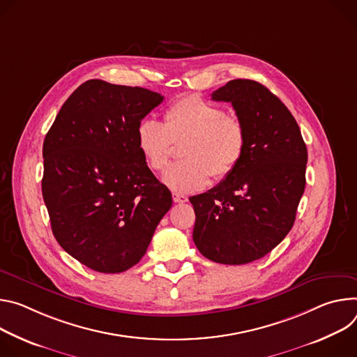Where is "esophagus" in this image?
<instances>
[{
	"label": "esophagus",
	"mask_w": 357,
	"mask_h": 357,
	"mask_svg": "<svg viewBox=\"0 0 357 357\" xmlns=\"http://www.w3.org/2000/svg\"><path fill=\"white\" fill-rule=\"evenodd\" d=\"M187 195L184 194H180V192H173V202L177 203V204H183V203H187Z\"/></svg>",
	"instance_id": "1"
}]
</instances>
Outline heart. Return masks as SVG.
Returning <instances> with one entry per match:
<instances>
[{
  "label": "heart",
  "mask_w": 357,
  "mask_h": 357,
  "mask_svg": "<svg viewBox=\"0 0 357 357\" xmlns=\"http://www.w3.org/2000/svg\"><path fill=\"white\" fill-rule=\"evenodd\" d=\"M184 160L170 166L163 183L176 192H194L211 178H227L240 165L247 146L245 128L240 119L200 96L188 95L172 103L165 113V125L144 119L136 129V144L146 165L162 172L181 143Z\"/></svg>",
  "instance_id": "b5f03b06"
}]
</instances>
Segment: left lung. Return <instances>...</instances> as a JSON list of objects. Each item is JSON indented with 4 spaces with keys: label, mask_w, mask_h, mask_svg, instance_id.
Listing matches in <instances>:
<instances>
[{
    "label": "left lung",
    "mask_w": 357,
    "mask_h": 357,
    "mask_svg": "<svg viewBox=\"0 0 357 357\" xmlns=\"http://www.w3.org/2000/svg\"><path fill=\"white\" fill-rule=\"evenodd\" d=\"M211 99L232 105L247 146L227 178L190 197L192 240L206 258L243 265L265 257L291 231L306 184L307 150L292 113L259 82L234 79Z\"/></svg>",
    "instance_id": "left-lung-1"
}]
</instances>
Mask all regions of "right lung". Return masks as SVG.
I'll list each match as a JSON object with an SVG mask.
<instances>
[{"instance_id": "1", "label": "right lung", "mask_w": 357, "mask_h": 357, "mask_svg": "<svg viewBox=\"0 0 357 357\" xmlns=\"http://www.w3.org/2000/svg\"><path fill=\"white\" fill-rule=\"evenodd\" d=\"M163 99L91 79L66 99L45 136L43 195L52 232L93 271L136 265L173 204L136 144L137 125Z\"/></svg>"}]
</instances>
